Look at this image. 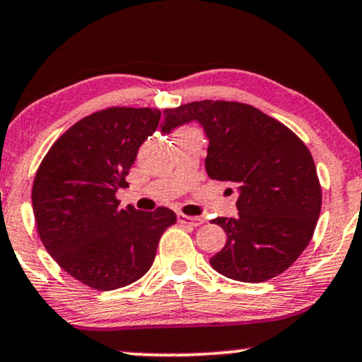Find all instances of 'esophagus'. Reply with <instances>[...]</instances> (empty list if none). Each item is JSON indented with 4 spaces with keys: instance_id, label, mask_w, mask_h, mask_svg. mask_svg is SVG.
Here are the masks:
<instances>
[{
    "instance_id": "obj_1",
    "label": "esophagus",
    "mask_w": 362,
    "mask_h": 362,
    "mask_svg": "<svg viewBox=\"0 0 362 362\" xmlns=\"http://www.w3.org/2000/svg\"><path fill=\"white\" fill-rule=\"evenodd\" d=\"M177 221H180L181 225H189V226H199L203 223L202 218L182 215V213H180V215H177Z\"/></svg>"
}]
</instances>
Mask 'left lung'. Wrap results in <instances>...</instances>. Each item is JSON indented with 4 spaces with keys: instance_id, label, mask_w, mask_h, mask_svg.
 Returning a JSON list of instances; mask_svg holds the SVG:
<instances>
[{
    "instance_id": "8db88e82",
    "label": "left lung",
    "mask_w": 362,
    "mask_h": 362,
    "mask_svg": "<svg viewBox=\"0 0 362 362\" xmlns=\"http://www.w3.org/2000/svg\"><path fill=\"white\" fill-rule=\"evenodd\" d=\"M189 122H198L208 137V176L238 191V216L213 220L225 230L226 245L209 263L238 282L280 275L309 245L320 215L322 193L309 149L282 122L240 102L166 109L160 132Z\"/></svg>"
}]
</instances>
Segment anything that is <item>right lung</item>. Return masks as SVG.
<instances>
[{"label": "right lung", "mask_w": 362, "mask_h": 362, "mask_svg": "<svg viewBox=\"0 0 362 362\" xmlns=\"http://www.w3.org/2000/svg\"><path fill=\"white\" fill-rule=\"evenodd\" d=\"M160 110L110 107L74 124L40 164L31 202L38 235L66 274L97 290L139 280L160 235L176 223L169 208H119L137 151L158 129Z\"/></svg>", "instance_id": "right-lung-1"}]
</instances>
